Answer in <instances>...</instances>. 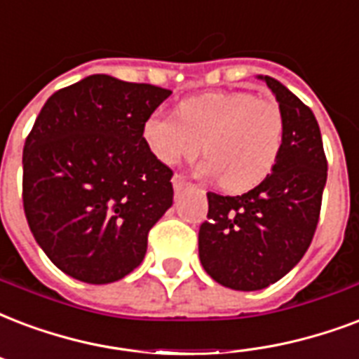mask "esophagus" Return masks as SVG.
Returning <instances> with one entry per match:
<instances>
[{"instance_id": "1", "label": "esophagus", "mask_w": 359, "mask_h": 359, "mask_svg": "<svg viewBox=\"0 0 359 359\" xmlns=\"http://www.w3.org/2000/svg\"><path fill=\"white\" fill-rule=\"evenodd\" d=\"M188 186H190V182H188V180H186L182 175H175V177H173V188H175V191H177V194H180V191L184 190V188H188Z\"/></svg>"}]
</instances>
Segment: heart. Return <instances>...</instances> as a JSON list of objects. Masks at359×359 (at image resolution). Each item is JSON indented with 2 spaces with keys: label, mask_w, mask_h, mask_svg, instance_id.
<instances>
[{
  "label": "heart",
  "mask_w": 359,
  "mask_h": 359,
  "mask_svg": "<svg viewBox=\"0 0 359 359\" xmlns=\"http://www.w3.org/2000/svg\"><path fill=\"white\" fill-rule=\"evenodd\" d=\"M149 150L165 165L207 154L199 173L222 177L231 191L259 184L283 150L284 116L271 100L248 92H212L182 101L179 116L154 111L143 124Z\"/></svg>",
  "instance_id": "obj_1"
}]
</instances>
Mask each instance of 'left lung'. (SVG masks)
Instances as JSON below:
<instances>
[{
    "mask_svg": "<svg viewBox=\"0 0 359 359\" xmlns=\"http://www.w3.org/2000/svg\"><path fill=\"white\" fill-rule=\"evenodd\" d=\"M259 79L283 111V150L273 173L250 191H209V212L199 228V259L207 275L241 292L267 288L299 264L316 231L327 179L313 111L278 81Z\"/></svg>",
    "mask_w": 359,
    "mask_h": 359,
    "instance_id": "left-lung-1",
    "label": "left lung"
}]
</instances>
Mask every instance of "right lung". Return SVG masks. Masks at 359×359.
<instances>
[{
    "mask_svg": "<svg viewBox=\"0 0 359 359\" xmlns=\"http://www.w3.org/2000/svg\"><path fill=\"white\" fill-rule=\"evenodd\" d=\"M171 90L90 75L46 100L24 144L22 201L37 245L65 275L109 284L141 265L173 205V171L143 124Z\"/></svg>",
    "mask_w": 359,
    "mask_h": 359,
    "instance_id": "obj_1",
    "label": "right lung"
}]
</instances>
